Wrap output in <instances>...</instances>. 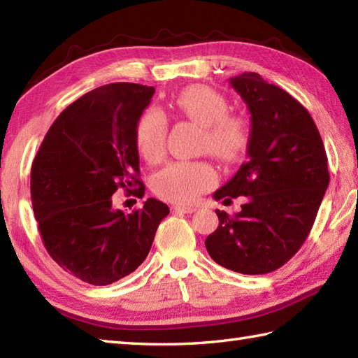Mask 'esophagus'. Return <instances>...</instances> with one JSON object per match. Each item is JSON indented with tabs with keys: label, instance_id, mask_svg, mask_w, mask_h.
<instances>
[{
	"label": "esophagus",
	"instance_id": "34e87169",
	"mask_svg": "<svg viewBox=\"0 0 358 358\" xmlns=\"http://www.w3.org/2000/svg\"><path fill=\"white\" fill-rule=\"evenodd\" d=\"M172 212H180V214H192L195 212L194 206H181V204H177V206H172Z\"/></svg>",
	"mask_w": 358,
	"mask_h": 358
}]
</instances>
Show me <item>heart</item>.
<instances>
[{"instance_id": "b5f03b06", "label": "heart", "mask_w": 358, "mask_h": 358, "mask_svg": "<svg viewBox=\"0 0 358 358\" xmlns=\"http://www.w3.org/2000/svg\"><path fill=\"white\" fill-rule=\"evenodd\" d=\"M181 113L203 126L201 148L224 163H237L246 157L252 127L248 117L229 113L231 104L218 90L196 85L181 90L175 100ZM167 120L163 112L149 109L135 129L136 148L148 163L162 162L166 154ZM217 172L208 162H175L154 178V191L162 199L186 204L215 185Z\"/></svg>"}]
</instances>
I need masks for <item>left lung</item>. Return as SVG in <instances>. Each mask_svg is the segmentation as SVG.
I'll list each match as a JSON object with an SVG mask.
<instances>
[{
  "instance_id": "left-lung-1",
  "label": "left lung",
  "mask_w": 358,
  "mask_h": 358,
  "mask_svg": "<svg viewBox=\"0 0 358 358\" xmlns=\"http://www.w3.org/2000/svg\"><path fill=\"white\" fill-rule=\"evenodd\" d=\"M250 113L248 162L214 192L243 196L238 214L215 210L204 241L212 260L248 275L278 269L305 243L329 185L328 158L313 117L286 90L245 72L229 80Z\"/></svg>"
}]
</instances>
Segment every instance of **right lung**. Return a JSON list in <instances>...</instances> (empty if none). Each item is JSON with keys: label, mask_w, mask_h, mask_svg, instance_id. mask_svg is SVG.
Instances as JSON below:
<instances>
[{"label": "right lung", "mask_w": 358, "mask_h": 358, "mask_svg": "<svg viewBox=\"0 0 358 358\" xmlns=\"http://www.w3.org/2000/svg\"><path fill=\"white\" fill-rule=\"evenodd\" d=\"M154 94L135 83L90 90L59 113L34 159L30 194L44 246L89 285L115 283L138 268L169 214L155 199L131 214L112 208L120 187L140 185L135 195H144L135 129Z\"/></svg>", "instance_id": "obj_1"}]
</instances>
